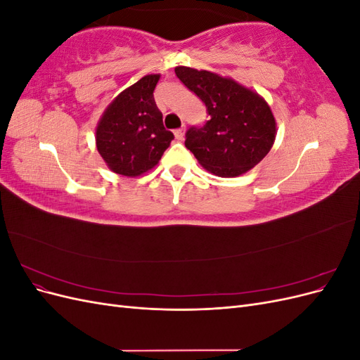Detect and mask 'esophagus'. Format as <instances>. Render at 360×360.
Listing matches in <instances>:
<instances>
[{
	"instance_id": "34e87169",
	"label": "esophagus",
	"mask_w": 360,
	"mask_h": 360,
	"mask_svg": "<svg viewBox=\"0 0 360 360\" xmlns=\"http://www.w3.org/2000/svg\"><path fill=\"white\" fill-rule=\"evenodd\" d=\"M174 136H176V139L181 141V139L184 138V126H183V127H180V129H176V130H174Z\"/></svg>"
}]
</instances>
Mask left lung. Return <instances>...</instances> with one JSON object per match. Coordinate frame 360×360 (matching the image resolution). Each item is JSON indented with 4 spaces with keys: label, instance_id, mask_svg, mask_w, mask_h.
Here are the masks:
<instances>
[{
    "label": "left lung",
    "instance_id": "8db88e82",
    "mask_svg": "<svg viewBox=\"0 0 360 360\" xmlns=\"http://www.w3.org/2000/svg\"><path fill=\"white\" fill-rule=\"evenodd\" d=\"M177 78L197 94L209 120L192 126L184 146L217 177H237L264 159L276 136L275 117L263 97L230 78L176 68Z\"/></svg>",
    "mask_w": 360,
    "mask_h": 360
}]
</instances>
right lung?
Returning <instances> with one entry per match:
<instances>
[{
	"label": "right lung",
	"mask_w": 360,
	"mask_h": 360,
	"mask_svg": "<svg viewBox=\"0 0 360 360\" xmlns=\"http://www.w3.org/2000/svg\"><path fill=\"white\" fill-rule=\"evenodd\" d=\"M160 75H147L120 93L96 129V146L117 174L136 177L153 168L171 141L153 91Z\"/></svg>",
	"instance_id": "add662e5"
}]
</instances>
